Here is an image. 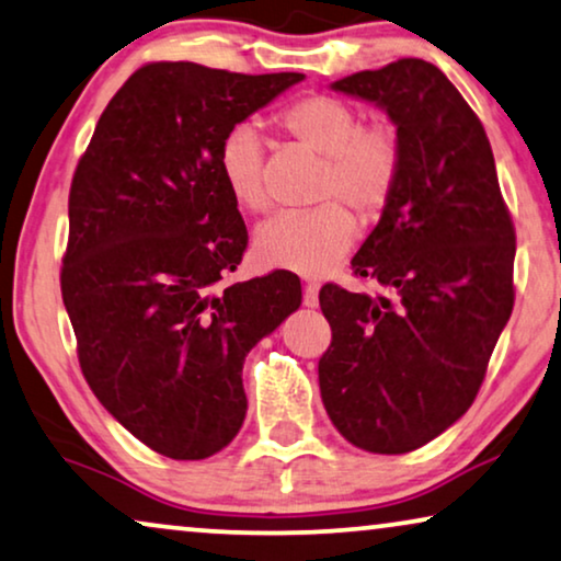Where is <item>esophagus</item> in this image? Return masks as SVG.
<instances>
[{"label": "esophagus", "instance_id": "obj_1", "mask_svg": "<svg viewBox=\"0 0 561 561\" xmlns=\"http://www.w3.org/2000/svg\"><path fill=\"white\" fill-rule=\"evenodd\" d=\"M318 291H320L318 282H307L305 291H302V305L305 307H318Z\"/></svg>", "mask_w": 561, "mask_h": 561}]
</instances>
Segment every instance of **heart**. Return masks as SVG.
Listing matches in <instances>:
<instances>
[{
  "instance_id": "1",
  "label": "heart",
  "mask_w": 561,
  "mask_h": 561,
  "mask_svg": "<svg viewBox=\"0 0 561 561\" xmlns=\"http://www.w3.org/2000/svg\"><path fill=\"white\" fill-rule=\"evenodd\" d=\"M277 129L322 157L318 201L307 213H279L254 236V259L266 270L322 277L348 254L356 216L376 220L397 195L404 141L386 122H360L356 106L328 93H307L274 116ZM218 175L239 208L264 213V141L254 124H236L218 145Z\"/></svg>"
}]
</instances>
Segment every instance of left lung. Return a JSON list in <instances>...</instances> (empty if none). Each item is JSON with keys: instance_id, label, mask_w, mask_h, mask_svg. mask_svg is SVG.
<instances>
[{"instance_id": "1", "label": "left lung", "mask_w": 561, "mask_h": 561, "mask_svg": "<svg viewBox=\"0 0 561 561\" xmlns=\"http://www.w3.org/2000/svg\"><path fill=\"white\" fill-rule=\"evenodd\" d=\"M333 89L386 108L404 170L351 262L381 291L320 289L333 330L318 363L322 404L351 445L412 453L478 397L514 310V220L483 124L437 66L401 58Z\"/></svg>"}]
</instances>
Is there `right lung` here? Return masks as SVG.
Returning a JSON list of instances; mask_svg holds the SVG:
<instances>
[{
	"instance_id": "right-lung-1",
	"label": "right lung",
	"mask_w": 561,
	"mask_h": 561,
	"mask_svg": "<svg viewBox=\"0 0 561 561\" xmlns=\"http://www.w3.org/2000/svg\"><path fill=\"white\" fill-rule=\"evenodd\" d=\"M302 78L147 62L73 172L60 291L78 363L106 412L172 460L239 435L243 358L302 302L291 272L220 284L249 233L216 162L228 129Z\"/></svg>"
}]
</instances>
